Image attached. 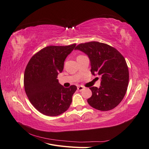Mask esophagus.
<instances>
[{"instance_id":"obj_1","label":"esophagus","mask_w":149,"mask_h":149,"mask_svg":"<svg viewBox=\"0 0 149 149\" xmlns=\"http://www.w3.org/2000/svg\"><path fill=\"white\" fill-rule=\"evenodd\" d=\"M77 88H78V91H83V90L84 89V87L83 86H78L77 87Z\"/></svg>"}]
</instances>
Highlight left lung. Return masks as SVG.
Instances as JSON below:
<instances>
[{
	"mask_svg": "<svg viewBox=\"0 0 149 149\" xmlns=\"http://www.w3.org/2000/svg\"><path fill=\"white\" fill-rule=\"evenodd\" d=\"M75 49L84 52L91 62V72L101 76L100 88L91 87L89 104L101 111L114 109L123 100L127 89L129 74L122 54L109 45L98 42L80 43Z\"/></svg>",
	"mask_w": 149,
	"mask_h": 149,
	"instance_id": "1",
	"label": "left lung"
}]
</instances>
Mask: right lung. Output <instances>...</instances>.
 Instances as JSON below:
<instances>
[{"instance_id": "1", "label": "right lung", "mask_w": 149, "mask_h": 149, "mask_svg": "<svg viewBox=\"0 0 149 149\" xmlns=\"http://www.w3.org/2000/svg\"><path fill=\"white\" fill-rule=\"evenodd\" d=\"M76 44L48 46L31 58L25 70L24 88L30 102L36 109L48 116H56L70 107L75 85L65 88L58 83L67 56Z\"/></svg>"}]
</instances>
